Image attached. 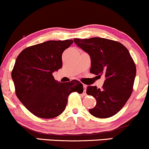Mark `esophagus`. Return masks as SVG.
<instances>
[{
  "instance_id": "1",
  "label": "esophagus",
  "mask_w": 149,
  "mask_h": 149,
  "mask_svg": "<svg viewBox=\"0 0 149 149\" xmlns=\"http://www.w3.org/2000/svg\"><path fill=\"white\" fill-rule=\"evenodd\" d=\"M87 87H88V86H87L86 85H83V88H84V92H86V89H87Z\"/></svg>"
}]
</instances>
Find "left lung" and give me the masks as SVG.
<instances>
[{"instance_id":"8db88e82","label":"left lung","mask_w":149,"mask_h":149,"mask_svg":"<svg viewBox=\"0 0 149 149\" xmlns=\"http://www.w3.org/2000/svg\"><path fill=\"white\" fill-rule=\"evenodd\" d=\"M91 59L90 73L104 74L102 88L88 86L86 92L97 101L89 112L95 117L107 118L117 113L129 100L136 76V66L128 49L120 42L103 38L73 39Z\"/></svg>"}]
</instances>
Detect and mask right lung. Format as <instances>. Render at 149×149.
I'll use <instances>...</instances> for the list:
<instances>
[{"label":"right lung","mask_w":149,"mask_h":149,"mask_svg":"<svg viewBox=\"0 0 149 149\" xmlns=\"http://www.w3.org/2000/svg\"><path fill=\"white\" fill-rule=\"evenodd\" d=\"M73 42V40H48L26 47L17 57L12 71L16 95L37 117H57L64 111L71 92H83L78 80L61 83L52 76L62 67V53Z\"/></svg>","instance_id":"1"}]
</instances>
